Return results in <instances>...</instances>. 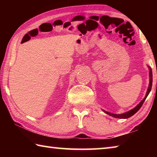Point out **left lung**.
I'll list each match as a JSON object with an SVG mask.
<instances>
[{
  "label": "left lung",
  "instance_id": "left-lung-1",
  "mask_svg": "<svg viewBox=\"0 0 157 157\" xmlns=\"http://www.w3.org/2000/svg\"><path fill=\"white\" fill-rule=\"evenodd\" d=\"M148 68H149V71H150V72H149V77H150V83H149V86H148V88H147V91L146 92V95L145 98H143V99L140 101V102L139 103V105H137L136 107H135L134 109H132L129 110L128 111H127V112H124L123 113H121V114H116V113H110V112H108V111H106L105 110L102 111H104L105 113L108 114V115H109L113 117V118H122V119H127L128 118H130V117L132 116L134 114L136 113L140 109V108L141 107V106L143 105V102H145V100L146 99V98L147 97V95L150 94V92L151 91V89H152V68H151L150 66H148Z\"/></svg>",
  "mask_w": 157,
  "mask_h": 157
}]
</instances>
